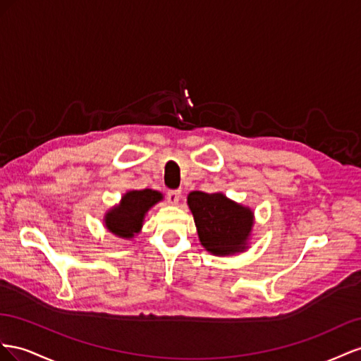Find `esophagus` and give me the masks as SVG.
Returning a JSON list of instances; mask_svg holds the SVG:
<instances>
[{
    "label": "esophagus",
    "instance_id": "1",
    "mask_svg": "<svg viewBox=\"0 0 361 361\" xmlns=\"http://www.w3.org/2000/svg\"><path fill=\"white\" fill-rule=\"evenodd\" d=\"M166 198L171 204H178L180 198H181V190H168Z\"/></svg>",
    "mask_w": 361,
    "mask_h": 361
}]
</instances>
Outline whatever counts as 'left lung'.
I'll return each mask as SVG.
<instances>
[{
	"mask_svg": "<svg viewBox=\"0 0 361 361\" xmlns=\"http://www.w3.org/2000/svg\"><path fill=\"white\" fill-rule=\"evenodd\" d=\"M201 245L214 255H228L246 248L252 228V212L222 193L190 192L188 197Z\"/></svg>",
	"mask_w": 361,
	"mask_h": 361,
	"instance_id": "left-lung-1",
	"label": "left lung"
}]
</instances>
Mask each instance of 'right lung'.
I'll return each instance as SVG.
<instances>
[{"label": "right lung", "instance_id": "add662e5", "mask_svg": "<svg viewBox=\"0 0 361 361\" xmlns=\"http://www.w3.org/2000/svg\"><path fill=\"white\" fill-rule=\"evenodd\" d=\"M160 200L161 193L156 190H131L123 195L118 207L106 214V226L119 238H133L140 231L143 216Z\"/></svg>", "mask_w": 361, "mask_h": 361}]
</instances>
